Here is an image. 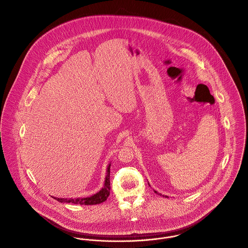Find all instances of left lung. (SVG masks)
<instances>
[{
    "label": "left lung",
    "instance_id": "8db88e82",
    "mask_svg": "<svg viewBox=\"0 0 248 248\" xmlns=\"http://www.w3.org/2000/svg\"><path fill=\"white\" fill-rule=\"evenodd\" d=\"M155 192H156V193H157V191H156V190H155ZM165 197H167V196H165Z\"/></svg>",
    "mask_w": 248,
    "mask_h": 248
}]
</instances>
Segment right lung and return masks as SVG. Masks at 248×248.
I'll return each instance as SVG.
<instances>
[{
	"label": "right lung",
	"mask_w": 248,
	"mask_h": 248,
	"mask_svg": "<svg viewBox=\"0 0 248 248\" xmlns=\"http://www.w3.org/2000/svg\"><path fill=\"white\" fill-rule=\"evenodd\" d=\"M109 170H110V165H108L107 168V176L104 184V187L97 192L96 194L86 197V198H57L53 197L56 200L62 202V203H74V204H80V205H96L103 203L107 200V198L109 195L110 190V183H109Z\"/></svg>",
	"instance_id": "1"
}]
</instances>
